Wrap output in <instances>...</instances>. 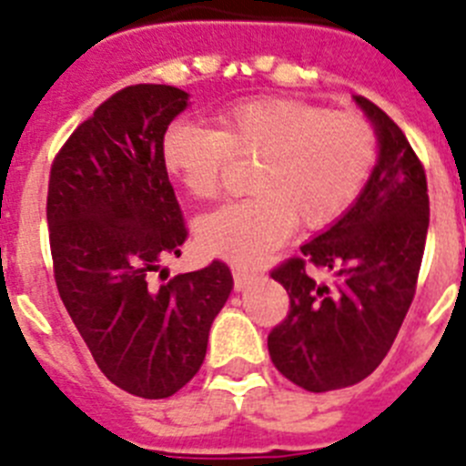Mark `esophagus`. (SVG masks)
<instances>
[{"label": "esophagus", "mask_w": 466, "mask_h": 466, "mask_svg": "<svg viewBox=\"0 0 466 466\" xmlns=\"http://www.w3.org/2000/svg\"><path fill=\"white\" fill-rule=\"evenodd\" d=\"M257 278V275L252 273V270L247 268H233V284H236V289L242 291L247 287V284L252 282V279Z\"/></svg>", "instance_id": "esophagus-1"}]
</instances>
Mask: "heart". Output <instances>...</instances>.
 <instances>
[{
  "label": "heart",
  "mask_w": 466,
  "mask_h": 466,
  "mask_svg": "<svg viewBox=\"0 0 466 466\" xmlns=\"http://www.w3.org/2000/svg\"><path fill=\"white\" fill-rule=\"evenodd\" d=\"M167 175L196 200L224 191L230 160L257 158L247 188L196 224L212 257L252 266L300 228L319 230L350 212L378 163V133L357 111H329L291 97H252L217 114V130L175 121L163 135Z\"/></svg>",
  "instance_id": "b5f03b06"
}]
</instances>
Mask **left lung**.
<instances>
[{
	"label": "left lung",
	"mask_w": 466,
	"mask_h": 466,
	"mask_svg": "<svg viewBox=\"0 0 466 466\" xmlns=\"http://www.w3.org/2000/svg\"><path fill=\"white\" fill-rule=\"evenodd\" d=\"M355 100L376 126V170L348 214L270 273L289 294V312L268 333L270 360L308 392L357 385L376 371L413 303L425 254V167L380 106ZM315 269L332 282L319 283Z\"/></svg>",
	"instance_id": "8db88e82"
}]
</instances>
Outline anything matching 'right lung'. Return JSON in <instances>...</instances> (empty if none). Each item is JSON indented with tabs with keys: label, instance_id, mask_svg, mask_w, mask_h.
Returning <instances> with one entry per match:
<instances>
[{
	"label": "right lung",
	"instance_id": "obj_1",
	"mask_svg": "<svg viewBox=\"0 0 466 466\" xmlns=\"http://www.w3.org/2000/svg\"><path fill=\"white\" fill-rule=\"evenodd\" d=\"M187 105L175 86L118 90L69 135L48 177L60 299L100 371L142 399L172 397L196 376L233 289L221 261L154 284L160 261L179 257L188 236L160 156Z\"/></svg>",
	"mask_w": 466,
	"mask_h": 466
}]
</instances>
